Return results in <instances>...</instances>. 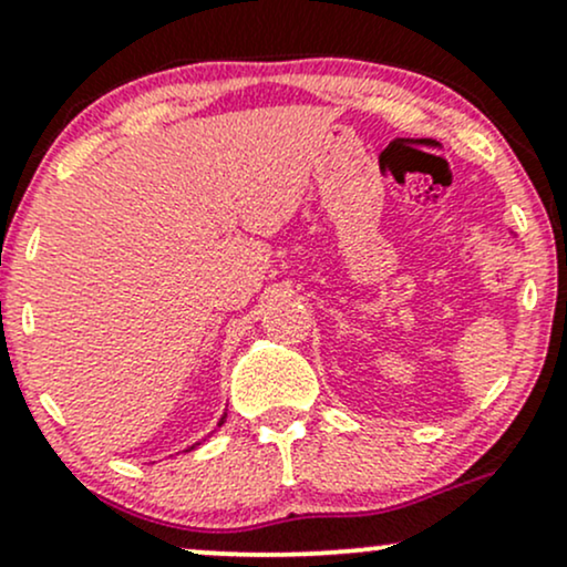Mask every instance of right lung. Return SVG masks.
Wrapping results in <instances>:
<instances>
[{
  "label": "right lung",
  "mask_w": 567,
  "mask_h": 567,
  "mask_svg": "<svg viewBox=\"0 0 567 567\" xmlns=\"http://www.w3.org/2000/svg\"><path fill=\"white\" fill-rule=\"evenodd\" d=\"M220 424H224V419H220Z\"/></svg>",
  "instance_id": "right-lung-1"
}]
</instances>
